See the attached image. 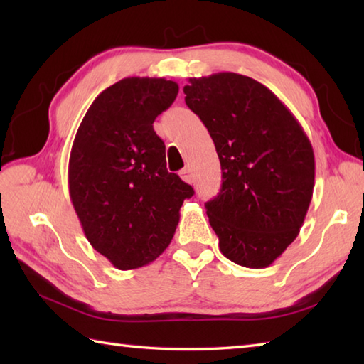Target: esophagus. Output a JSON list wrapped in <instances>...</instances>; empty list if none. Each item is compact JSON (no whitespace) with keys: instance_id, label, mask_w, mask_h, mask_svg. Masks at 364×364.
I'll return each mask as SVG.
<instances>
[{"instance_id":"34e87169","label":"esophagus","mask_w":364,"mask_h":364,"mask_svg":"<svg viewBox=\"0 0 364 364\" xmlns=\"http://www.w3.org/2000/svg\"><path fill=\"white\" fill-rule=\"evenodd\" d=\"M180 176H181V180H183V181H186V183H194V175H192V170H191L189 167L183 168L181 172H180Z\"/></svg>"}]
</instances>
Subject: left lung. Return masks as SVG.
I'll return each instance as SVG.
<instances>
[{"mask_svg":"<svg viewBox=\"0 0 364 364\" xmlns=\"http://www.w3.org/2000/svg\"><path fill=\"white\" fill-rule=\"evenodd\" d=\"M184 102L213 137L222 189L206 214L219 249L250 269L272 264L297 237L314 188V153L272 90L220 72L191 78Z\"/></svg>","mask_w":364,"mask_h":364,"instance_id":"obj_1","label":"left lung"}]
</instances>
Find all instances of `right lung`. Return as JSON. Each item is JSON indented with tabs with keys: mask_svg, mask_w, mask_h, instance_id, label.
I'll list each match as a JSON object with an SVG mask.
<instances>
[{
	"mask_svg": "<svg viewBox=\"0 0 364 364\" xmlns=\"http://www.w3.org/2000/svg\"><path fill=\"white\" fill-rule=\"evenodd\" d=\"M178 84L123 78L90 105L68 161V192L87 241L120 270L150 264L180 220L188 183L166 168L153 122L175 102Z\"/></svg>",
	"mask_w": 364,
	"mask_h": 364,
	"instance_id": "right-lung-1",
	"label": "right lung"
}]
</instances>
